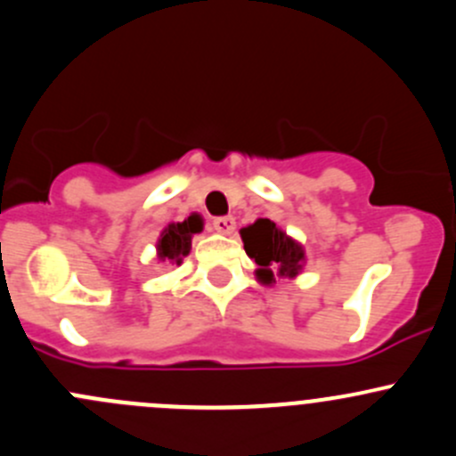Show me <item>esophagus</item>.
Masks as SVG:
<instances>
[{
    "mask_svg": "<svg viewBox=\"0 0 456 456\" xmlns=\"http://www.w3.org/2000/svg\"><path fill=\"white\" fill-rule=\"evenodd\" d=\"M234 217H230V215H226V217H215L213 219V228L217 230V232L222 234H230L234 230Z\"/></svg>",
    "mask_w": 456,
    "mask_h": 456,
    "instance_id": "esophagus-1",
    "label": "esophagus"
}]
</instances>
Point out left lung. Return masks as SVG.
<instances>
[{
    "label": "left lung",
    "mask_w": 456,
    "mask_h": 456,
    "mask_svg": "<svg viewBox=\"0 0 456 456\" xmlns=\"http://www.w3.org/2000/svg\"><path fill=\"white\" fill-rule=\"evenodd\" d=\"M243 248L255 259L259 270L256 276L263 283L274 281V272L281 276H297L303 263V248L270 219H256L252 226L241 230Z\"/></svg>",
    "instance_id": "8db88e82"
}]
</instances>
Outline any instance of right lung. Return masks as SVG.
I'll return each instance as SVG.
<instances>
[{
	"instance_id": "right-lung-1",
	"label": "right lung",
	"mask_w": 456,
	"mask_h": 456,
	"mask_svg": "<svg viewBox=\"0 0 456 456\" xmlns=\"http://www.w3.org/2000/svg\"><path fill=\"white\" fill-rule=\"evenodd\" d=\"M195 232H201V219L200 215H191L182 224H171L162 232L158 241V256L162 261H175L180 263L182 256L189 255L191 239Z\"/></svg>"
}]
</instances>
